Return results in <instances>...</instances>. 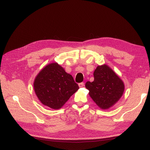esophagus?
Segmentation results:
<instances>
[{"instance_id":"1","label":"esophagus","mask_w":150,"mask_h":150,"mask_svg":"<svg viewBox=\"0 0 150 150\" xmlns=\"http://www.w3.org/2000/svg\"><path fill=\"white\" fill-rule=\"evenodd\" d=\"M84 85H85V83H80L78 84V85H79V86L80 88H81V87L84 86Z\"/></svg>"}]
</instances>
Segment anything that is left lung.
Masks as SVG:
<instances>
[{
	"instance_id": "left-lung-1",
	"label": "left lung",
	"mask_w": 150,
	"mask_h": 150,
	"mask_svg": "<svg viewBox=\"0 0 150 150\" xmlns=\"http://www.w3.org/2000/svg\"><path fill=\"white\" fill-rule=\"evenodd\" d=\"M94 81H87L89 96L102 109L113 106L123 96L124 83L108 65H98L93 72Z\"/></svg>"
}]
</instances>
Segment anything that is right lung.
<instances>
[{
	"label": "right lung",
	"mask_w": 150,
	"mask_h": 150,
	"mask_svg": "<svg viewBox=\"0 0 150 150\" xmlns=\"http://www.w3.org/2000/svg\"><path fill=\"white\" fill-rule=\"evenodd\" d=\"M34 88L43 105L58 109L78 91L79 86L71 74L54 62L46 65L36 76Z\"/></svg>",
	"instance_id": "add662e5"
}]
</instances>
